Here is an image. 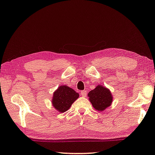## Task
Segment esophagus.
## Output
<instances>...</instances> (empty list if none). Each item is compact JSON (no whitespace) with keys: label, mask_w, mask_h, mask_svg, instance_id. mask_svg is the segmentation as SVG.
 <instances>
[{"label":"esophagus","mask_w":155,"mask_h":155,"mask_svg":"<svg viewBox=\"0 0 155 155\" xmlns=\"http://www.w3.org/2000/svg\"><path fill=\"white\" fill-rule=\"evenodd\" d=\"M87 91L83 90V91H81V95L83 97H86V96H87Z\"/></svg>","instance_id":"obj_1"}]
</instances>
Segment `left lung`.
<instances>
[{
  "instance_id": "8db88e82",
  "label": "left lung",
  "mask_w": 155,
  "mask_h": 155,
  "mask_svg": "<svg viewBox=\"0 0 155 155\" xmlns=\"http://www.w3.org/2000/svg\"><path fill=\"white\" fill-rule=\"evenodd\" d=\"M89 100L94 108L99 111H104L111 105L113 96L111 91L103 85H98L88 94Z\"/></svg>"
}]
</instances>
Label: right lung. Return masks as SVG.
Instances as JSON below:
<instances>
[{
    "label": "right lung",
    "mask_w": 155,
    "mask_h": 155,
    "mask_svg": "<svg viewBox=\"0 0 155 155\" xmlns=\"http://www.w3.org/2000/svg\"><path fill=\"white\" fill-rule=\"evenodd\" d=\"M79 97V94L66 85H61L54 91L52 99L54 108L64 113L70 109L72 104Z\"/></svg>",
    "instance_id": "right-lung-1"
}]
</instances>
